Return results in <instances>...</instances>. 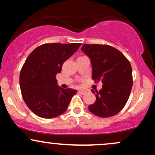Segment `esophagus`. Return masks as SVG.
<instances>
[{
    "label": "esophagus",
    "instance_id": "esophagus-1",
    "mask_svg": "<svg viewBox=\"0 0 155 155\" xmlns=\"http://www.w3.org/2000/svg\"><path fill=\"white\" fill-rule=\"evenodd\" d=\"M86 91L85 90H79V93L81 94V95H84L85 93H86Z\"/></svg>",
    "mask_w": 155,
    "mask_h": 155
}]
</instances>
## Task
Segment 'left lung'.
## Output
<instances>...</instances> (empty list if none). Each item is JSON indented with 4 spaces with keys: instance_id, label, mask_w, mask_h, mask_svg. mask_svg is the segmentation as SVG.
<instances>
[{
    "instance_id": "8db88e82",
    "label": "left lung",
    "mask_w": 155,
    "mask_h": 155,
    "mask_svg": "<svg viewBox=\"0 0 155 155\" xmlns=\"http://www.w3.org/2000/svg\"><path fill=\"white\" fill-rule=\"evenodd\" d=\"M81 51L90 58L92 79L102 81L96 101L89 110L100 117H110L120 112L129 98L133 86L132 68L122 52L109 45L83 44Z\"/></svg>"
}]
</instances>
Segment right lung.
I'll use <instances>...</instances> for the list:
<instances>
[{"label":"right lung","mask_w":155,"mask_h":155,"mask_svg":"<svg viewBox=\"0 0 155 155\" xmlns=\"http://www.w3.org/2000/svg\"><path fill=\"white\" fill-rule=\"evenodd\" d=\"M81 44H45L28 57L19 75L22 95L28 107L46 119L58 117L67 110L76 90L58 86L56 75Z\"/></svg>","instance_id":"right-lung-1"}]
</instances>
